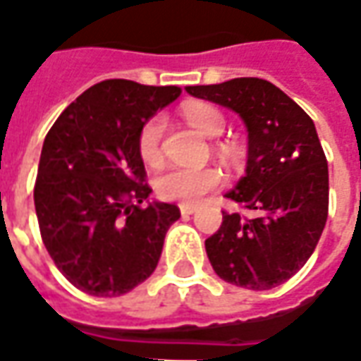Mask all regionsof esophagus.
I'll use <instances>...</instances> for the list:
<instances>
[{
	"mask_svg": "<svg viewBox=\"0 0 361 361\" xmlns=\"http://www.w3.org/2000/svg\"><path fill=\"white\" fill-rule=\"evenodd\" d=\"M197 207L195 205H188V204H181L180 205V212H181V216H192L193 212H195Z\"/></svg>",
	"mask_w": 361,
	"mask_h": 361,
	"instance_id": "obj_1",
	"label": "esophagus"
}]
</instances>
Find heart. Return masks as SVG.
<instances>
[{
  "label": "heart",
  "instance_id": "obj_1",
  "mask_svg": "<svg viewBox=\"0 0 361 361\" xmlns=\"http://www.w3.org/2000/svg\"><path fill=\"white\" fill-rule=\"evenodd\" d=\"M185 119L200 133L216 137L226 130V118L212 104H195L183 109ZM166 121L161 116H152L137 133V152L145 164L156 166L161 159V137ZM221 181V173L216 168H169L156 178V193L164 202L197 204L205 193L214 192Z\"/></svg>",
  "mask_w": 361,
  "mask_h": 361
}]
</instances>
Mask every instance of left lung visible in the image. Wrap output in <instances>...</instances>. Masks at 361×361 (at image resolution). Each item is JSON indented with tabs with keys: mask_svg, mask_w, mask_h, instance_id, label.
Masks as SVG:
<instances>
[{
	"mask_svg": "<svg viewBox=\"0 0 361 361\" xmlns=\"http://www.w3.org/2000/svg\"><path fill=\"white\" fill-rule=\"evenodd\" d=\"M185 90L238 111L247 128V169L226 197L252 218L221 212L219 230L205 240L209 264L233 286L271 290L302 269L328 219V159L316 126L292 97L259 78Z\"/></svg>",
	"mask_w": 361,
	"mask_h": 361,
	"instance_id": "obj_1",
	"label": "left lung"
}]
</instances>
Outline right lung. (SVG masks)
Returning <instances> with one entry per match:
<instances>
[{
    "label": "right lung",
    "mask_w": 361,
    "mask_h": 361,
    "mask_svg": "<svg viewBox=\"0 0 361 361\" xmlns=\"http://www.w3.org/2000/svg\"><path fill=\"white\" fill-rule=\"evenodd\" d=\"M180 94L178 85L99 81L45 135L33 185L39 233L57 269L81 292L116 298L156 269L180 207L143 205L152 188L137 133Z\"/></svg>",
    "instance_id": "1"
}]
</instances>
